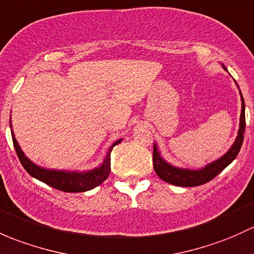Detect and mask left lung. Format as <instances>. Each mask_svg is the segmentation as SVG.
<instances>
[{"label":"left lung","instance_id":"obj_1","mask_svg":"<svg viewBox=\"0 0 254 254\" xmlns=\"http://www.w3.org/2000/svg\"><path fill=\"white\" fill-rule=\"evenodd\" d=\"M226 70L225 66H223ZM241 116H240V128L237 132V137L231 145V148L223 155L220 159L208 163L201 170H189V168H179L176 166H172L167 161L161 157L159 150H157L156 144H154V151H152V162H154V170L157 176L162 179L163 182L170 183L172 185L177 187H197L202 185L204 183L212 181L214 177H217L225 167H228L234 160L236 159L240 149L244 141L245 127H246V119H245V102L242 97L241 91Z\"/></svg>","mask_w":254,"mask_h":254}]
</instances>
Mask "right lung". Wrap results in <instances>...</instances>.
Segmentation results:
<instances>
[{
	"label": "right lung",
	"instance_id": "add662e5",
	"mask_svg": "<svg viewBox=\"0 0 254 254\" xmlns=\"http://www.w3.org/2000/svg\"><path fill=\"white\" fill-rule=\"evenodd\" d=\"M12 128V126H10ZM12 132V139H13V145H14L15 151L19 157V161L25 168L31 177L39 179V181L46 183L50 187L54 188V189L62 190L65 192H83L88 191V190L94 189L95 187L102 184L109 177L111 171L110 166V154L113 151L114 146L117 145L122 141V139L116 140L113 145L110 146L106 152V156L104 161H103L102 166L94 168V170L86 171V172H77V171H58V170H48V168H42L40 166L35 165L32 161H30L23 150L19 146L17 139L14 137V133Z\"/></svg>",
	"mask_w": 254,
	"mask_h": 254
}]
</instances>
